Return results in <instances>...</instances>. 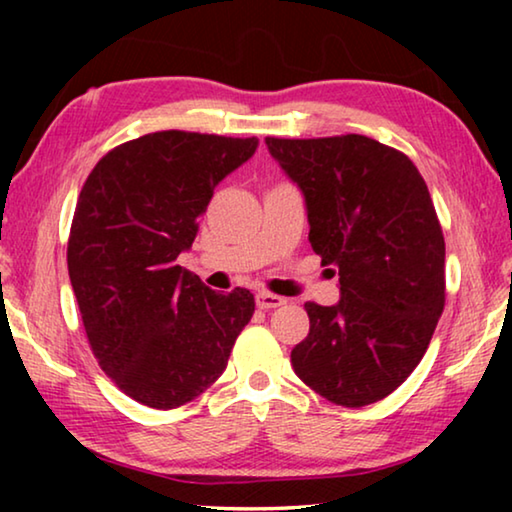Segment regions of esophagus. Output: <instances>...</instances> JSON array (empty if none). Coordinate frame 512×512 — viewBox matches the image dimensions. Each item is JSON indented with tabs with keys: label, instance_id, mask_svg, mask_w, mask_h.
Here are the masks:
<instances>
[{
	"label": "esophagus",
	"instance_id": "esophagus-1",
	"mask_svg": "<svg viewBox=\"0 0 512 512\" xmlns=\"http://www.w3.org/2000/svg\"><path fill=\"white\" fill-rule=\"evenodd\" d=\"M255 300H257L259 309H275V307L287 305V300H284L282 296H275V293H268V291H259Z\"/></svg>",
	"mask_w": 512,
	"mask_h": 512
}]
</instances>
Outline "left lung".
Wrapping results in <instances>:
<instances>
[{
	"label": "left lung",
	"instance_id": "left-lung-1",
	"mask_svg": "<svg viewBox=\"0 0 512 512\" xmlns=\"http://www.w3.org/2000/svg\"><path fill=\"white\" fill-rule=\"evenodd\" d=\"M266 146L305 196L311 248L339 271L336 305L305 302L309 334L291 366L334 404L384 400L424 357L445 307V239L427 183L366 135Z\"/></svg>",
	"mask_w": 512,
	"mask_h": 512
}]
</instances>
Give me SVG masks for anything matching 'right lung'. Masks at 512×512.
<instances>
[{"label": "right lung", "instance_id": "obj_1", "mask_svg": "<svg viewBox=\"0 0 512 512\" xmlns=\"http://www.w3.org/2000/svg\"><path fill=\"white\" fill-rule=\"evenodd\" d=\"M257 137L160 131L97 162L76 203L67 268L103 372L135 402L176 409L212 386L255 311L248 289L216 293L178 266L214 187Z\"/></svg>", "mask_w": 512, "mask_h": 512}]
</instances>
